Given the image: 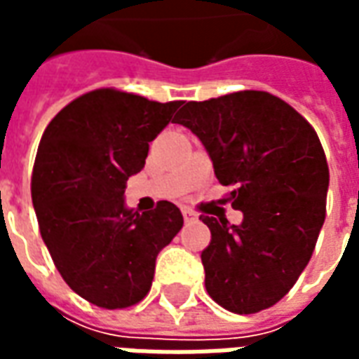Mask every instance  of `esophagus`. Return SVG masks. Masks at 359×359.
I'll return each instance as SVG.
<instances>
[{
  "mask_svg": "<svg viewBox=\"0 0 359 359\" xmlns=\"http://www.w3.org/2000/svg\"><path fill=\"white\" fill-rule=\"evenodd\" d=\"M182 217L187 219V221H190V219H196V217H198V215H196V213L192 210H182Z\"/></svg>",
  "mask_w": 359,
  "mask_h": 359,
  "instance_id": "1",
  "label": "esophagus"
}]
</instances>
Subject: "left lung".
<instances>
[{"instance_id": "8db88e82", "label": "left lung", "mask_w": 359, "mask_h": 359, "mask_svg": "<svg viewBox=\"0 0 359 359\" xmlns=\"http://www.w3.org/2000/svg\"><path fill=\"white\" fill-rule=\"evenodd\" d=\"M198 136L241 225L208 217L205 288L234 313H256L285 296L306 269L325 221L329 167L300 113L267 92L188 102L175 118Z\"/></svg>"}]
</instances>
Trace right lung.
<instances>
[{
	"instance_id": "obj_1",
	"label": "right lung",
	"mask_w": 359,
	"mask_h": 359,
	"mask_svg": "<svg viewBox=\"0 0 359 359\" xmlns=\"http://www.w3.org/2000/svg\"><path fill=\"white\" fill-rule=\"evenodd\" d=\"M180 103L94 90L63 107L43 130L32 172L43 244L67 285L100 308L140 302L157 254L182 226L175 203L163 200L146 213L125 203L126 180L144 169L149 142Z\"/></svg>"
}]
</instances>
